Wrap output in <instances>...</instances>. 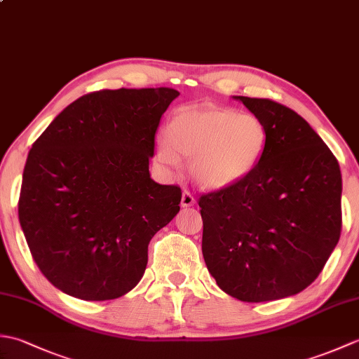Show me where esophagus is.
I'll return each mask as SVG.
<instances>
[{"mask_svg":"<svg viewBox=\"0 0 359 359\" xmlns=\"http://www.w3.org/2000/svg\"><path fill=\"white\" fill-rule=\"evenodd\" d=\"M194 202H196V201H194V196H193L191 193H189V191H187V189H185V191L182 193V201H180V205H182V207H184V208L193 207Z\"/></svg>","mask_w":359,"mask_h":359,"instance_id":"34e87169","label":"esophagus"}]
</instances>
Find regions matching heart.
I'll use <instances>...</instances> for the list:
<instances>
[{
    "mask_svg": "<svg viewBox=\"0 0 359 359\" xmlns=\"http://www.w3.org/2000/svg\"><path fill=\"white\" fill-rule=\"evenodd\" d=\"M266 143V129L253 114L185 106L174 112L158 142L160 162L179 166L180 154L205 188H226L255 170Z\"/></svg>",
    "mask_w": 359,
    "mask_h": 359,
    "instance_id": "1",
    "label": "heart"
}]
</instances>
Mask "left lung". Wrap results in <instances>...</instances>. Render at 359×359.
I'll list each match as a JSON object with an SVG mask.
<instances>
[{"label":"left lung","mask_w":359,"mask_h":359,"mask_svg":"<svg viewBox=\"0 0 359 359\" xmlns=\"http://www.w3.org/2000/svg\"><path fill=\"white\" fill-rule=\"evenodd\" d=\"M234 98L262 121L266 143L245 179L201 194L202 253L226 294L276 301L307 288L337 247L341 170L299 114L270 98Z\"/></svg>","instance_id":"obj_1"}]
</instances>
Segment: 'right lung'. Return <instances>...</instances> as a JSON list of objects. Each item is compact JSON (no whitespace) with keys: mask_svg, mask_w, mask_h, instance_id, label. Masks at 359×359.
I'll return each instance as SVG.
<instances>
[{"mask_svg":"<svg viewBox=\"0 0 359 359\" xmlns=\"http://www.w3.org/2000/svg\"><path fill=\"white\" fill-rule=\"evenodd\" d=\"M171 88L80 97L34 142L22 171L20 225L38 269L83 301L123 296L142 279L148 243L177 215L182 189L149 175Z\"/></svg>","mask_w":359,"mask_h":359,"instance_id":"1","label":"right lung"}]
</instances>
